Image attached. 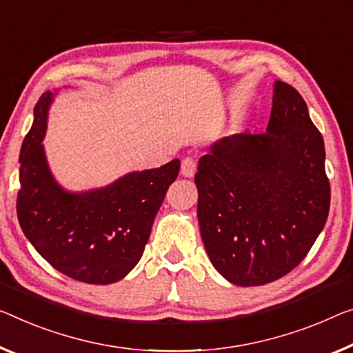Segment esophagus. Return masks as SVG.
Wrapping results in <instances>:
<instances>
[{
  "label": "esophagus",
  "instance_id": "1",
  "mask_svg": "<svg viewBox=\"0 0 353 353\" xmlns=\"http://www.w3.org/2000/svg\"><path fill=\"white\" fill-rule=\"evenodd\" d=\"M197 170V162L192 158H184L181 162V175L186 178H192Z\"/></svg>",
  "mask_w": 353,
  "mask_h": 353
}]
</instances>
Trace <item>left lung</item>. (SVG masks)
<instances>
[{
    "label": "left lung",
    "mask_w": 353,
    "mask_h": 353,
    "mask_svg": "<svg viewBox=\"0 0 353 353\" xmlns=\"http://www.w3.org/2000/svg\"><path fill=\"white\" fill-rule=\"evenodd\" d=\"M195 186L202 241L229 283H273L306 257L328 218L330 181L322 134L294 86L274 82L267 132L210 146Z\"/></svg>",
    "instance_id": "1"
}]
</instances>
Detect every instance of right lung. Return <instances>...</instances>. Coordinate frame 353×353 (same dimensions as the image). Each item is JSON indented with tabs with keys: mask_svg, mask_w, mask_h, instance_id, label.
<instances>
[{
	"mask_svg": "<svg viewBox=\"0 0 353 353\" xmlns=\"http://www.w3.org/2000/svg\"><path fill=\"white\" fill-rule=\"evenodd\" d=\"M55 93L46 91L20 150L17 216L37 252L59 273L86 284L123 279L142 257L180 161L131 172L104 188L70 192L59 186L42 140Z\"/></svg>",
	"mask_w": 353,
	"mask_h": 353,
	"instance_id": "obj_1",
	"label": "right lung"
}]
</instances>
